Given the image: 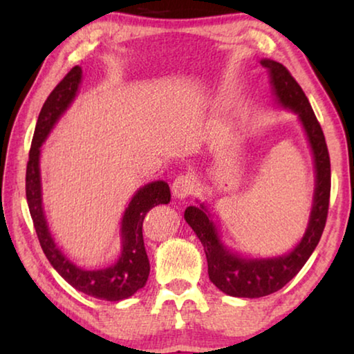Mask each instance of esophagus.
Listing matches in <instances>:
<instances>
[{
    "label": "esophagus",
    "instance_id": "1",
    "mask_svg": "<svg viewBox=\"0 0 354 354\" xmlns=\"http://www.w3.org/2000/svg\"><path fill=\"white\" fill-rule=\"evenodd\" d=\"M194 187H195L194 176L189 175V173H183V175L176 176L175 181H173L171 192L176 198L184 200V198H187L192 192H194Z\"/></svg>",
    "mask_w": 354,
    "mask_h": 354
}]
</instances>
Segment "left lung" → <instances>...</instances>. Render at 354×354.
I'll return each instance as SVG.
<instances>
[{
	"label": "left lung",
	"mask_w": 354,
	"mask_h": 354,
	"mask_svg": "<svg viewBox=\"0 0 354 354\" xmlns=\"http://www.w3.org/2000/svg\"><path fill=\"white\" fill-rule=\"evenodd\" d=\"M261 64L270 75L273 95L278 104L297 113L308 136L314 154L315 190L308 230L301 241L290 253L267 257V259H250L227 250L221 243L217 226L209 217L205 205H200V207L189 206L185 209V221L205 247L209 279L226 295L241 298L270 295L283 289L301 270L319 245L322 232L325 230L329 192H331V162H329L328 147L308 97L283 64L270 61V59H262Z\"/></svg>",
	"instance_id": "1"
}]
</instances>
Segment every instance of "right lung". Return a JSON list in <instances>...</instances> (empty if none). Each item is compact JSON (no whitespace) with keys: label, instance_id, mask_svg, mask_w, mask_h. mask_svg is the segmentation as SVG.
<instances>
[{"label":"right lung","instance_id":"add662e5","mask_svg":"<svg viewBox=\"0 0 354 354\" xmlns=\"http://www.w3.org/2000/svg\"><path fill=\"white\" fill-rule=\"evenodd\" d=\"M81 77L82 70L76 65L57 84L41 107L37 124H35L31 149H29L26 167V200L40 247L44 250L46 259L55 267V270L76 290L86 293L88 297L106 299V301H120V299L134 295L147 284L149 261L145 245H143V218L149 209L170 203V187L165 181H154L136 192L122 218V230H120L122 232V253H120L117 262H113L107 268L87 270V268L77 267L57 248L50 230H48L44 206H41L39 167L40 147L46 140L57 120L75 100Z\"/></svg>","mask_w":354,"mask_h":354}]
</instances>
